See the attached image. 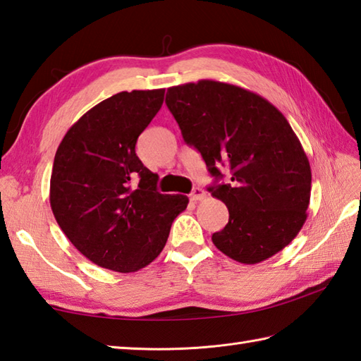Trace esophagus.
<instances>
[{
  "mask_svg": "<svg viewBox=\"0 0 361 361\" xmlns=\"http://www.w3.org/2000/svg\"><path fill=\"white\" fill-rule=\"evenodd\" d=\"M204 197H206V192L202 188H194L192 192H190V195H189V198L192 202H200V200H203Z\"/></svg>",
  "mask_w": 361,
  "mask_h": 361,
  "instance_id": "esophagus-1",
  "label": "esophagus"
}]
</instances>
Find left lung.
I'll list each match as a JSON object with an SVG mask.
<instances>
[{"label": "left lung", "mask_w": 361, "mask_h": 361, "mask_svg": "<svg viewBox=\"0 0 361 361\" xmlns=\"http://www.w3.org/2000/svg\"><path fill=\"white\" fill-rule=\"evenodd\" d=\"M166 105L216 180L208 188L226 204V226L216 247L240 264H259L295 239L310 202L307 155L286 116L267 99L216 80L167 88Z\"/></svg>", "instance_id": "left-lung-1"}]
</instances>
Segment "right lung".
Wrapping results in <instances>:
<instances>
[{
	"instance_id": "1",
	"label": "right lung",
	"mask_w": 361,
	"mask_h": 361,
	"mask_svg": "<svg viewBox=\"0 0 361 361\" xmlns=\"http://www.w3.org/2000/svg\"><path fill=\"white\" fill-rule=\"evenodd\" d=\"M163 101V88L105 99L68 130L54 158V217L83 256L113 271H137L157 259L189 203L158 192V175L135 152Z\"/></svg>"
}]
</instances>
